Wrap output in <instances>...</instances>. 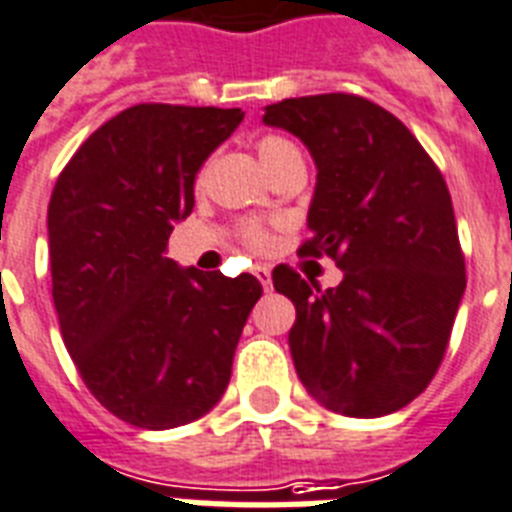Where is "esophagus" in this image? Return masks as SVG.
Instances as JSON below:
<instances>
[{
	"label": "esophagus",
	"instance_id": "1",
	"mask_svg": "<svg viewBox=\"0 0 512 512\" xmlns=\"http://www.w3.org/2000/svg\"><path fill=\"white\" fill-rule=\"evenodd\" d=\"M253 275H256V280L264 285V290L272 288V272H269L267 267H256V269H253Z\"/></svg>",
	"mask_w": 512,
	"mask_h": 512
}]
</instances>
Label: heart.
<instances>
[{
	"label": "heart",
	"mask_w": 512,
	"mask_h": 512,
	"mask_svg": "<svg viewBox=\"0 0 512 512\" xmlns=\"http://www.w3.org/2000/svg\"><path fill=\"white\" fill-rule=\"evenodd\" d=\"M256 153H259L261 163H264V169L269 174H275L277 169H282V166H288L293 161H304V155H301L296 142L282 137V134H264L256 142ZM240 237H243V243L248 248H253V251H264L269 245V232L256 222H245L243 230H240Z\"/></svg>",
	"instance_id": "heart-1"
}]
</instances>
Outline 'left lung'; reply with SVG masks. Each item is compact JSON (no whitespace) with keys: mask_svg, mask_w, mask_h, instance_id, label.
I'll list each match as a JSON object with an SVG mask.
<instances>
[{"mask_svg":"<svg viewBox=\"0 0 512 512\" xmlns=\"http://www.w3.org/2000/svg\"><path fill=\"white\" fill-rule=\"evenodd\" d=\"M264 124L296 134L317 163L312 235L298 256L343 269L327 290L293 267L272 272L296 306L298 378L349 418L402 410L439 370L465 293L447 182L415 134L359 94L290 97L267 105Z\"/></svg>","mask_w":512,"mask_h":512,"instance_id":"left-lung-1","label":"left lung"}]
</instances>
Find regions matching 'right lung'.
Returning <instances> with one entry per match:
<instances>
[{
	"label": "right lung",
	"mask_w": 512,
	"mask_h": 512,
	"mask_svg": "<svg viewBox=\"0 0 512 512\" xmlns=\"http://www.w3.org/2000/svg\"><path fill=\"white\" fill-rule=\"evenodd\" d=\"M240 108L142 102L89 134L49 198L52 301L92 396L137 428L203 418L230 383L261 282L179 269L166 256L195 177Z\"/></svg>",
	"instance_id": "obj_1"
}]
</instances>
